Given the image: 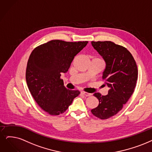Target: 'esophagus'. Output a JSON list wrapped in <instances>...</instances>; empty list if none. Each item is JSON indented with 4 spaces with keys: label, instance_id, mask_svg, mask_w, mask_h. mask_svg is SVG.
Segmentation results:
<instances>
[{
    "label": "esophagus",
    "instance_id": "obj_1",
    "mask_svg": "<svg viewBox=\"0 0 152 152\" xmlns=\"http://www.w3.org/2000/svg\"><path fill=\"white\" fill-rule=\"evenodd\" d=\"M81 94H83L85 96H90L92 95V94H89V93H87V92H81Z\"/></svg>",
    "mask_w": 152,
    "mask_h": 152
}]
</instances>
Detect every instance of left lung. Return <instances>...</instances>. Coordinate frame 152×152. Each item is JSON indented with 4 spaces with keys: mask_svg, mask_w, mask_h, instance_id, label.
<instances>
[{
    "mask_svg": "<svg viewBox=\"0 0 152 152\" xmlns=\"http://www.w3.org/2000/svg\"><path fill=\"white\" fill-rule=\"evenodd\" d=\"M91 43L105 60L102 80L109 87L107 95L94 94L99 104L91 112L97 118L105 120L122 110L134 92L138 78L137 65L131 53L123 46L111 41Z\"/></svg>",
    "mask_w": 152,
    "mask_h": 152,
    "instance_id": "8db88e82",
    "label": "left lung"
}]
</instances>
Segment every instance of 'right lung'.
<instances>
[{
  "label": "right lung",
  "mask_w": 152,
  "mask_h": 152,
  "mask_svg": "<svg viewBox=\"0 0 152 152\" xmlns=\"http://www.w3.org/2000/svg\"><path fill=\"white\" fill-rule=\"evenodd\" d=\"M88 41L52 40L34 48L27 62L26 78L28 88L39 107L51 115L63 113L80 94L69 90L60 78L70 68L75 56Z\"/></svg>",
  "instance_id": "1"
}]
</instances>
